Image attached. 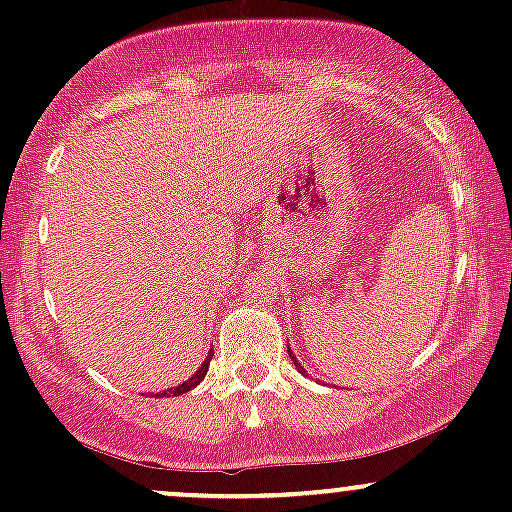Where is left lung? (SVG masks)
<instances>
[{
	"label": "left lung",
	"instance_id": "8db88e82",
	"mask_svg": "<svg viewBox=\"0 0 512 512\" xmlns=\"http://www.w3.org/2000/svg\"><path fill=\"white\" fill-rule=\"evenodd\" d=\"M289 349V359H292L294 361V366H297V371H299V374H304V376H307V371H304V366L302 364H299V361H297V356H294L292 354V347H287Z\"/></svg>",
	"mask_w": 512,
	"mask_h": 512
}]
</instances>
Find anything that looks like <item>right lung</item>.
Here are the masks:
<instances>
[{
  "mask_svg": "<svg viewBox=\"0 0 512 512\" xmlns=\"http://www.w3.org/2000/svg\"><path fill=\"white\" fill-rule=\"evenodd\" d=\"M210 361H213V349H210L208 356H205V361H203V364L198 366V371H195V374L190 376V379H185L183 384L173 386V389H168V391H160V394H153V396H183V394H188L190 389H195V386H198L200 381L205 379V374H208Z\"/></svg>",
  "mask_w": 512,
  "mask_h": 512,
  "instance_id": "add662e5",
  "label": "right lung"
}]
</instances>
